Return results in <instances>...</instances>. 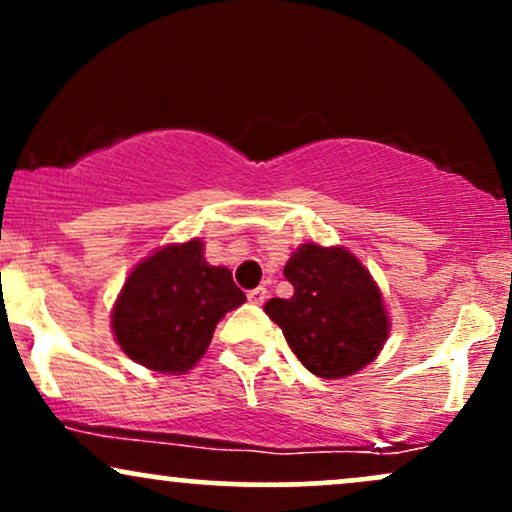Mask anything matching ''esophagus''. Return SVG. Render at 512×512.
Here are the masks:
<instances>
[{"label":"esophagus","instance_id":"34e87169","mask_svg":"<svg viewBox=\"0 0 512 512\" xmlns=\"http://www.w3.org/2000/svg\"><path fill=\"white\" fill-rule=\"evenodd\" d=\"M248 301L252 305H262L264 301H267V289H264V286H257V289H252L248 293Z\"/></svg>","mask_w":512,"mask_h":512}]
</instances>
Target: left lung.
Segmentation results:
<instances>
[{"label":"left lung","instance_id":"8db88e82","mask_svg":"<svg viewBox=\"0 0 512 512\" xmlns=\"http://www.w3.org/2000/svg\"><path fill=\"white\" fill-rule=\"evenodd\" d=\"M291 298L264 303L291 351L317 378H344L383 349L390 322L368 269L344 248L305 243L284 267Z\"/></svg>","mask_w":512,"mask_h":512}]
</instances>
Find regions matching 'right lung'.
Instances as JSON below:
<instances>
[{
    "mask_svg": "<svg viewBox=\"0 0 512 512\" xmlns=\"http://www.w3.org/2000/svg\"><path fill=\"white\" fill-rule=\"evenodd\" d=\"M243 303L233 274L207 264L202 240H187L134 267L117 296L113 332L132 361L185 373L204 356L223 315Z\"/></svg>",
    "mask_w": 512,
    "mask_h": 512,
    "instance_id": "1",
    "label": "right lung"
}]
</instances>
